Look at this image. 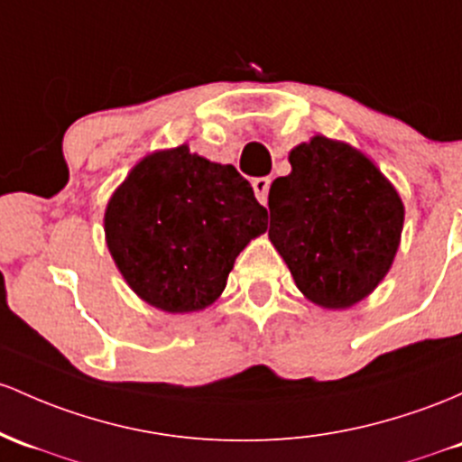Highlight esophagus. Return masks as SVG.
<instances>
[{
  "instance_id": "esophagus-1",
  "label": "esophagus",
  "mask_w": 462,
  "mask_h": 462,
  "mask_svg": "<svg viewBox=\"0 0 462 462\" xmlns=\"http://www.w3.org/2000/svg\"><path fill=\"white\" fill-rule=\"evenodd\" d=\"M270 184H272L270 177H256V180L252 181V189H254L256 199L261 201V204H267V195H270Z\"/></svg>"
}]
</instances>
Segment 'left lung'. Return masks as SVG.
Masks as SVG:
<instances>
[{
  "label": "left lung",
  "instance_id": "8db88e82",
  "mask_svg": "<svg viewBox=\"0 0 462 462\" xmlns=\"http://www.w3.org/2000/svg\"><path fill=\"white\" fill-rule=\"evenodd\" d=\"M270 189V241L296 287L324 309H348L386 276L403 204L382 171L346 142L316 135L289 153Z\"/></svg>",
  "mask_w": 462,
  "mask_h": 462
}]
</instances>
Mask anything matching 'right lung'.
Returning a JSON list of instances; mask_svg holds the SVG:
<instances>
[{"mask_svg": "<svg viewBox=\"0 0 462 462\" xmlns=\"http://www.w3.org/2000/svg\"><path fill=\"white\" fill-rule=\"evenodd\" d=\"M265 230L267 210L250 181L186 144L140 160L105 210L120 273L142 300L169 313L210 307L243 247Z\"/></svg>", "mask_w": 462, "mask_h": 462, "instance_id": "add662e5", "label": "right lung"}]
</instances>
